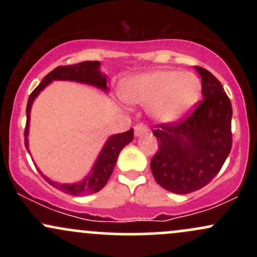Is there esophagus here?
Wrapping results in <instances>:
<instances>
[{
    "label": "esophagus",
    "instance_id": "34e87169",
    "mask_svg": "<svg viewBox=\"0 0 257 257\" xmlns=\"http://www.w3.org/2000/svg\"><path fill=\"white\" fill-rule=\"evenodd\" d=\"M134 133H135V137H141V135L149 133V128H147V125L144 124V123H139V124L135 125Z\"/></svg>",
    "mask_w": 257,
    "mask_h": 257
}]
</instances>
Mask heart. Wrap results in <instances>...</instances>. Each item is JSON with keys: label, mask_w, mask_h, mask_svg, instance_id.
<instances>
[{"label": "heart", "mask_w": 257, "mask_h": 257, "mask_svg": "<svg viewBox=\"0 0 257 257\" xmlns=\"http://www.w3.org/2000/svg\"><path fill=\"white\" fill-rule=\"evenodd\" d=\"M202 84L192 72L155 70L126 79L120 96L132 105L149 106L158 122H175L198 101Z\"/></svg>", "instance_id": "b5f03b06"}]
</instances>
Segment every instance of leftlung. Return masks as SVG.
Masks as SVG:
<instances>
[{
	"label": "left lung",
	"mask_w": 257,
	"mask_h": 257,
	"mask_svg": "<svg viewBox=\"0 0 257 257\" xmlns=\"http://www.w3.org/2000/svg\"><path fill=\"white\" fill-rule=\"evenodd\" d=\"M202 78L203 99L192 113L173 123L156 125L158 151L151 172L173 193L187 194L204 187L225 163L232 149V105L220 81L196 66Z\"/></svg>",
	"instance_id": "8db88e82"
}]
</instances>
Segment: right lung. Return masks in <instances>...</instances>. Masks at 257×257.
Returning a JSON list of instances; mask_svg holds the SVG:
<instances>
[{"label":"right lung","mask_w":257,"mask_h":257,"mask_svg":"<svg viewBox=\"0 0 257 257\" xmlns=\"http://www.w3.org/2000/svg\"><path fill=\"white\" fill-rule=\"evenodd\" d=\"M53 81H75L79 83H85L94 85V87L100 88L104 91H107L108 88L107 78L106 75L100 72V61H83V63L75 65H66V66H58L53 71L42 79L40 84L37 85L30 94L28 100V106H26V125H25V147L29 151V125H30V112L31 106L36 96L43 90L51 82ZM134 139V131L125 133H119V134L112 135L107 139L106 144L102 147L101 152L99 153L96 158L95 164L91 168L89 175L85 176L82 181L75 182V184H59V182L52 181L51 179L47 178L41 173L46 181L53 187L58 188L61 192L71 194V196H87V194H93L99 192L104 186L107 184L112 172H113L114 164H116L117 158H118L119 152L125 145Z\"/></svg>","instance_id":"obj_1"}]
</instances>
